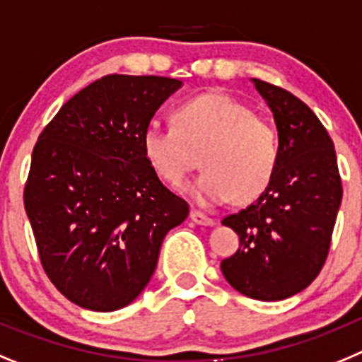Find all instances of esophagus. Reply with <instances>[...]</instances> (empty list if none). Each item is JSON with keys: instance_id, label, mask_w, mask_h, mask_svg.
<instances>
[{"instance_id": "esophagus-1", "label": "esophagus", "mask_w": 362, "mask_h": 362, "mask_svg": "<svg viewBox=\"0 0 362 362\" xmlns=\"http://www.w3.org/2000/svg\"><path fill=\"white\" fill-rule=\"evenodd\" d=\"M189 218H191V221H194L197 226H205V227H213L216 221L213 220V218L205 216L204 213H200V211H191V214H189Z\"/></svg>"}]
</instances>
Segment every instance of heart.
Returning <instances> with one entry per match:
<instances>
[{
    "instance_id": "obj_1",
    "label": "heart",
    "mask_w": 362,
    "mask_h": 362,
    "mask_svg": "<svg viewBox=\"0 0 362 362\" xmlns=\"http://www.w3.org/2000/svg\"><path fill=\"white\" fill-rule=\"evenodd\" d=\"M142 153L149 168L178 187L200 165L207 171L187 187L202 205L245 204L269 187L278 169L279 144L274 126L254 115L242 100L207 92L173 112V128L148 126Z\"/></svg>"
}]
</instances>
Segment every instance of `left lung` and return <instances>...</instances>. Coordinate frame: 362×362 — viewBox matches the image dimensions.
Returning <instances> with one entry per match:
<instances>
[{"instance_id": "8db88e82", "label": "left lung", "mask_w": 362, "mask_h": 362, "mask_svg": "<svg viewBox=\"0 0 362 362\" xmlns=\"http://www.w3.org/2000/svg\"><path fill=\"white\" fill-rule=\"evenodd\" d=\"M250 81L274 117L279 160L258 200L221 220L240 236V249L220 267L240 294L281 301L323 269L343 187L334 142L315 113L283 88Z\"/></svg>"}]
</instances>
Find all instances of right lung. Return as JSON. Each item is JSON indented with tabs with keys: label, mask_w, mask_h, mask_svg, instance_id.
<instances>
[{
	"label": "right lung",
	"mask_w": 362,
	"mask_h": 362,
	"mask_svg": "<svg viewBox=\"0 0 362 362\" xmlns=\"http://www.w3.org/2000/svg\"><path fill=\"white\" fill-rule=\"evenodd\" d=\"M182 81L106 76L39 135L25 187L45 272L79 307L113 312L146 288L189 205L149 168L142 133Z\"/></svg>",
	"instance_id": "add662e5"
}]
</instances>
